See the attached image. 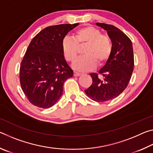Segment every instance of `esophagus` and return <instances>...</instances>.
<instances>
[{
  "mask_svg": "<svg viewBox=\"0 0 153 153\" xmlns=\"http://www.w3.org/2000/svg\"><path fill=\"white\" fill-rule=\"evenodd\" d=\"M81 75H82V74L78 73V72H76V71H74V76H76V77L79 76H81Z\"/></svg>",
  "mask_w": 153,
  "mask_h": 153,
  "instance_id": "esophagus-1",
  "label": "esophagus"
}]
</instances>
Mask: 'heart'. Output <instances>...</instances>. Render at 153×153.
Listing matches in <instances>:
<instances>
[{
    "mask_svg": "<svg viewBox=\"0 0 153 153\" xmlns=\"http://www.w3.org/2000/svg\"><path fill=\"white\" fill-rule=\"evenodd\" d=\"M65 58L71 63L76 60L79 48L84 47V56L75 62L73 67L79 71H89L98 63L103 65L108 61L112 53L113 45L109 36L102 34L99 29L86 26L77 30L74 38L65 37L61 43Z\"/></svg>",
    "mask_w": 153,
    "mask_h": 153,
    "instance_id": "1",
    "label": "heart"
}]
</instances>
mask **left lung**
Wrapping results in <instances>:
<instances>
[{
  "mask_svg": "<svg viewBox=\"0 0 153 153\" xmlns=\"http://www.w3.org/2000/svg\"><path fill=\"white\" fill-rule=\"evenodd\" d=\"M97 25L107 32L113 50L108 61L98 71L103 79L98 74H90L92 84L85 92L94 101L105 102L118 97L128 86L134 67L133 47L130 39L117 27L102 23Z\"/></svg>",
  "mask_w": 153,
  "mask_h": 153,
  "instance_id": "1",
  "label": "left lung"
}]
</instances>
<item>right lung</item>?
I'll return each instance as SVG.
<instances>
[{
  "label": "right lung",
  "instance_id": "add662e5",
  "mask_svg": "<svg viewBox=\"0 0 153 153\" xmlns=\"http://www.w3.org/2000/svg\"><path fill=\"white\" fill-rule=\"evenodd\" d=\"M78 25L48 26L31 41L21 63L19 80L23 92L32 105L48 108L61 97L64 82L74 75L65 59L62 40Z\"/></svg>",
  "mask_w": 153,
  "mask_h": 153
}]
</instances>
